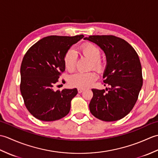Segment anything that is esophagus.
I'll return each mask as SVG.
<instances>
[{
    "mask_svg": "<svg viewBox=\"0 0 158 158\" xmlns=\"http://www.w3.org/2000/svg\"><path fill=\"white\" fill-rule=\"evenodd\" d=\"M77 90H78V93L81 94V92H83V90H84V89H81V88H78V89H77Z\"/></svg>",
    "mask_w": 158,
    "mask_h": 158,
    "instance_id": "1",
    "label": "esophagus"
}]
</instances>
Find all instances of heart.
Wrapping results in <instances>:
<instances>
[{"mask_svg": "<svg viewBox=\"0 0 158 158\" xmlns=\"http://www.w3.org/2000/svg\"><path fill=\"white\" fill-rule=\"evenodd\" d=\"M81 50L83 54L92 62L93 68L98 71H102L105 67V64L100 60L101 52L98 47L92 43H85L81 46ZM77 58V54L75 49H69L65 53L64 56V64L69 71H72L75 69ZM96 79L97 75L94 72H78L70 77L69 83L73 87L84 89L91 85Z\"/></svg>", "mask_w": 158, "mask_h": 158, "instance_id": "heart-1", "label": "heart"}]
</instances>
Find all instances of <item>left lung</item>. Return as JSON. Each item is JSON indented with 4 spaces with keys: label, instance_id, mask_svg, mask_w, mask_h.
Returning <instances> with one entry per match:
<instances>
[{
    "label": "left lung",
    "instance_id": "obj_1",
    "mask_svg": "<svg viewBox=\"0 0 158 158\" xmlns=\"http://www.w3.org/2000/svg\"><path fill=\"white\" fill-rule=\"evenodd\" d=\"M84 39L95 43L105 53L106 64L103 81L109 85L106 92L92 89L90 112L105 122L122 119L133 109L143 85L139 56L128 43L115 36L93 35Z\"/></svg>",
    "mask_w": 158,
    "mask_h": 158
}]
</instances>
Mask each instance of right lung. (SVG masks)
Here are the masks:
<instances>
[{"label":"right lung","instance_id":"obj_1","mask_svg":"<svg viewBox=\"0 0 158 158\" xmlns=\"http://www.w3.org/2000/svg\"><path fill=\"white\" fill-rule=\"evenodd\" d=\"M83 37V35L46 36L23 57L20 91L26 108L36 119L53 122L68 115L71 100L78 92L77 88L55 91L53 86L65 70V53Z\"/></svg>","mask_w":158,"mask_h":158}]
</instances>
